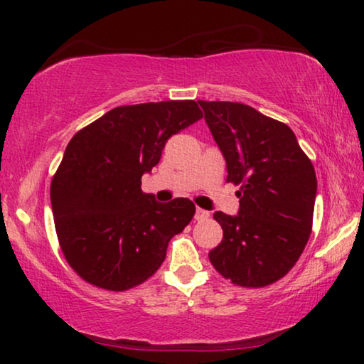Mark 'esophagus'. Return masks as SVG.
Returning <instances> with one entry per match:
<instances>
[{
	"instance_id": "obj_1",
	"label": "esophagus",
	"mask_w": 364,
	"mask_h": 364,
	"mask_svg": "<svg viewBox=\"0 0 364 364\" xmlns=\"http://www.w3.org/2000/svg\"><path fill=\"white\" fill-rule=\"evenodd\" d=\"M208 215H210V213H208L207 210H203V208H197V210H196V220L197 222L207 220Z\"/></svg>"
}]
</instances>
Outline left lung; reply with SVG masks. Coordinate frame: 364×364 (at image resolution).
<instances>
[{"label": "left lung", "instance_id": "left-lung-1", "mask_svg": "<svg viewBox=\"0 0 364 364\" xmlns=\"http://www.w3.org/2000/svg\"><path fill=\"white\" fill-rule=\"evenodd\" d=\"M198 104L225 159L227 182L240 186L237 215L213 213L223 238L208 258L238 287H267L291 270L310 238L315 168L287 124L240 102Z\"/></svg>", "mask_w": 364, "mask_h": 364}]
</instances>
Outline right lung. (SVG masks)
Wrapping results in <instances>:
<instances>
[{
    "label": "right lung",
    "instance_id": "obj_1",
    "mask_svg": "<svg viewBox=\"0 0 364 364\" xmlns=\"http://www.w3.org/2000/svg\"><path fill=\"white\" fill-rule=\"evenodd\" d=\"M200 117L196 101L121 106L69 141L51 182V205L59 245L82 280L124 291L159 270L196 205L188 198L157 202L142 192L141 178L161 161L168 139Z\"/></svg>",
    "mask_w": 364,
    "mask_h": 364
}]
</instances>
